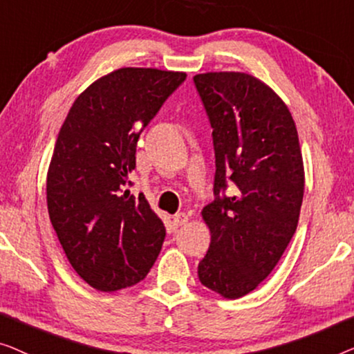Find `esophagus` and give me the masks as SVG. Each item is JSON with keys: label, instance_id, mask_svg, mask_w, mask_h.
<instances>
[{"label": "esophagus", "instance_id": "esophagus-1", "mask_svg": "<svg viewBox=\"0 0 354 354\" xmlns=\"http://www.w3.org/2000/svg\"><path fill=\"white\" fill-rule=\"evenodd\" d=\"M189 221V216L186 213H178V215L173 216V225L175 226H184Z\"/></svg>", "mask_w": 354, "mask_h": 354}]
</instances>
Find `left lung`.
I'll use <instances>...</instances> for the list:
<instances>
[{"instance_id":"left-lung-1","label":"left lung","mask_w":354,"mask_h":354,"mask_svg":"<svg viewBox=\"0 0 354 354\" xmlns=\"http://www.w3.org/2000/svg\"><path fill=\"white\" fill-rule=\"evenodd\" d=\"M194 83L213 128L215 201L203 207L210 247L198 279L236 300L270 276L295 234L305 170L292 113L257 77L207 72Z\"/></svg>"}]
</instances>
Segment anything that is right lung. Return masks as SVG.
<instances>
[{
  "instance_id": "right-lung-1",
  "label": "right lung",
  "mask_w": 354,
  "mask_h": 354,
  "mask_svg": "<svg viewBox=\"0 0 354 354\" xmlns=\"http://www.w3.org/2000/svg\"><path fill=\"white\" fill-rule=\"evenodd\" d=\"M184 80V72L158 68L113 71L80 94L57 134L49 220L72 268L96 290L141 282L160 253L165 226L142 192L125 187L139 134Z\"/></svg>"
}]
</instances>
